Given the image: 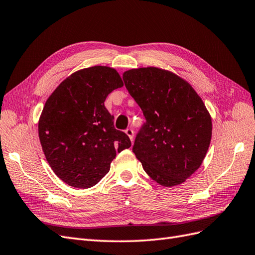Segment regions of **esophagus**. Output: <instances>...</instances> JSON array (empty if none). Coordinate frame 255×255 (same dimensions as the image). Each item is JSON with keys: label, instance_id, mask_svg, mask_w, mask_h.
Masks as SVG:
<instances>
[{"label": "esophagus", "instance_id": "obj_1", "mask_svg": "<svg viewBox=\"0 0 255 255\" xmlns=\"http://www.w3.org/2000/svg\"><path fill=\"white\" fill-rule=\"evenodd\" d=\"M126 134L129 137V139L133 141V139H134V130H133V128H127Z\"/></svg>", "mask_w": 255, "mask_h": 255}]
</instances>
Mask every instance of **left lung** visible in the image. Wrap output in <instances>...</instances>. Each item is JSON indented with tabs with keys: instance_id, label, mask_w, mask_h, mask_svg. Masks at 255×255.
Masks as SVG:
<instances>
[{
	"instance_id": "8db88e82",
	"label": "left lung",
	"mask_w": 255,
	"mask_h": 255,
	"mask_svg": "<svg viewBox=\"0 0 255 255\" xmlns=\"http://www.w3.org/2000/svg\"><path fill=\"white\" fill-rule=\"evenodd\" d=\"M145 122L133 152L144 171L163 186L181 184L201 166L212 138V119L190 85L158 68L123 73Z\"/></svg>"
}]
</instances>
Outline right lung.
Returning <instances> with one entry per match:
<instances>
[{"label": "right lung", "mask_w": 255, "mask_h": 255, "mask_svg": "<svg viewBox=\"0 0 255 255\" xmlns=\"http://www.w3.org/2000/svg\"><path fill=\"white\" fill-rule=\"evenodd\" d=\"M122 86L115 69L95 66L71 74L45 102L38 125L40 143L53 171L70 186H95L110 171L116 152L130 146L104 106L107 96Z\"/></svg>", "instance_id": "add662e5"}]
</instances>
